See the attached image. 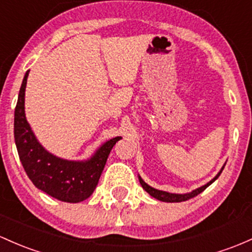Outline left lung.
<instances>
[{
	"mask_svg": "<svg viewBox=\"0 0 252 252\" xmlns=\"http://www.w3.org/2000/svg\"><path fill=\"white\" fill-rule=\"evenodd\" d=\"M223 167H225V165H223L222 168H221V170L219 171V173H218V175L215 176L211 182H208V183L202 185V187H201V188H197V189L192 190L191 192H188V193H171V192H167V191H162V190L154 189V188L149 187L147 183H145V182H143V179L141 178L140 176H139V181H140V184L142 185L143 189H145L146 191H147L149 195L152 196V197L157 198V200L162 201V202H183V201L190 200V198H192V197H195V196H197L198 193H201V192L203 191V190H206L207 188H208L209 185L213 183V182L217 181L218 177H219L220 173L222 172Z\"/></svg>",
	"mask_w": 252,
	"mask_h": 252,
	"instance_id": "obj_1",
	"label": "left lung"
}]
</instances>
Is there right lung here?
<instances>
[{
	"mask_svg": "<svg viewBox=\"0 0 252 252\" xmlns=\"http://www.w3.org/2000/svg\"><path fill=\"white\" fill-rule=\"evenodd\" d=\"M29 70L25 74L14 112V139L19 158L35 188L63 202L77 203L94 191L107 157L122 137L101 145L88 160L73 161L49 153L38 142L25 116V90Z\"/></svg>",
	"mask_w": 252,
	"mask_h": 252,
	"instance_id": "1",
	"label": "right lung"
}]
</instances>
